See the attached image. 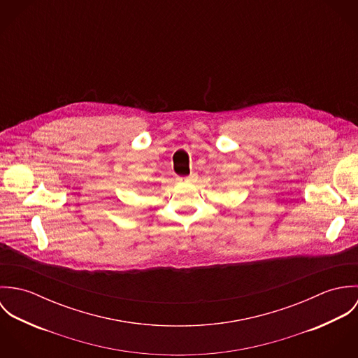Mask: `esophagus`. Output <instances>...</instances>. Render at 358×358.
Here are the masks:
<instances>
[{
	"instance_id": "obj_1",
	"label": "esophagus",
	"mask_w": 358,
	"mask_h": 358,
	"mask_svg": "<svg viewBox=\"0 0 358 358\" xmlns=\"http://www.w3.org/2000/svg\"><path fill=\"white\" fill-rule=\"evenodd\" d=\"M194 179H196V176H194V175L185 176V178H178V180H179L180 183H193V182H194Z\"/></svg>"
}]
</instances>
